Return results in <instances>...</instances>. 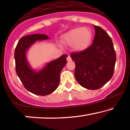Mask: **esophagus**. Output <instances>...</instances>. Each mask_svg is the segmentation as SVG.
<instances>
[{"instance_id": "1", "label": "esophagus", "mask_w": 130, "mask_h": 130, "mask_svg": "<svg viewBox=\"0 0 130 130\" xmlns=\"http://www.w3.org/2000/svg\"><path fill=\"white\" fill-rule=\"evenodd\" d=\"M67 61H72V59H71V57L69 56V55H68V56H67Z\"/></svg>"}]
</instances>
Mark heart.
I'll use <instances>...</instances> for the list:
<instances>
[{"mask_svg": "<svg viewBox=\"0 0 130 130\" xmlns=\"http://www.w3.org/2000/svg\"><path fill=\"white\" fill-rule=\"evenodd\" d=\"M92 32L89 27H76L63 36L65 44L72 46L77 52H82L87 49L91 43Z\"/></svg>", "mask_w": 130, "mask_h": 130, "instance_id": "b5f03b06", "label": "heart"}]
</instances>
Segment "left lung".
<instances>
[{
    "mask_svg": "<svg viewBox=\"0 0 130 130\" xmlns=\"http://www.w3.org/2000/svg\"><path fill=\"white\" fill-rule=\"evenodd\" d=\"M95 36L93 43L84 51L72 52L75 61L74 75L84 88L97 90L113 76L116 54L113 42L108 34L100 26H94Z\"/></svg>",
    "mask_w": 130,
    "mask_h": 130,
    "instance_id": "1",
    "label": "left lung"
}]
</instances>
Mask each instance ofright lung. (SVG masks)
<instances>
[{"label":"right lung","mask_w":130,"mask_h":130,"mask_svg":"<svg viewBox=\"0 0 130 130\" xmlns=\"http://www.w3.org/2000/svg\"><path fill=\"white\" fill-rule=\"evenodd\" d=\"M45 34H32L24 36L19 40L14 50L16 72L27 91L40 96L53 93L59 83L60 72L67 63L66 55H63L36 72L30 68L26 57V52L37 40L48 39Z\"/></svg>","instance_id":"right-lung-1"}]
</instances>
